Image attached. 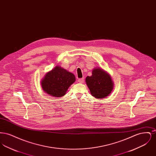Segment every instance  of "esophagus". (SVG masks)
<instances>
[{
  "mask_svg": "<svg viewBox=\"0 0 156 156\" xmlns=\"http://www.w3.org/2000/svg\"><path fill=\"white\" fill-rule=\"evenodd\" d=\"M78 82H80V83H83L84 79L83 78H80V79H78Z\"/></svg>",
  "mask_w": 156,
  "mask_h": 156,
  "instance_id": "esophagus-1",
  "label": "esophagus"
}]
</instances>
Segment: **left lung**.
<instances>
[{"label": "left lung", "instance_id": "left-lung-1", "mask_svg": "<svg viewBox=\"0 0 156 156\" xmlns=\"http://www.w3.org/2000/svg\"><path fill=\"white\" fill-rule=\"evenodd\" d=\"M85 81L91 95L98 99L108 97L113 88L111 75L99 68H94L92 75L88 76Z\"/></svg>", "mask_w": 156, "mask_h": 156}]
</instances>
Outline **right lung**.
Returning <instances> with one entry per match:
<instances>
[{
    "label": "right lung",
    "mask_w": 156,
    "mask_h": 156,
    "mask_svg": "<svg viewBox=\"0 0 156 156\" xmlns=\"http://www.w3.org/2000/svg\"><path fill=\"white\" fill-rule=\"evenodd\" d=\"M75 81L74 75L58 66L45 74L41 84L45 93L59 98L66 95L67 89Z\"/></svg>",
    "instance_id": "add662e5"
}]
</instances>
